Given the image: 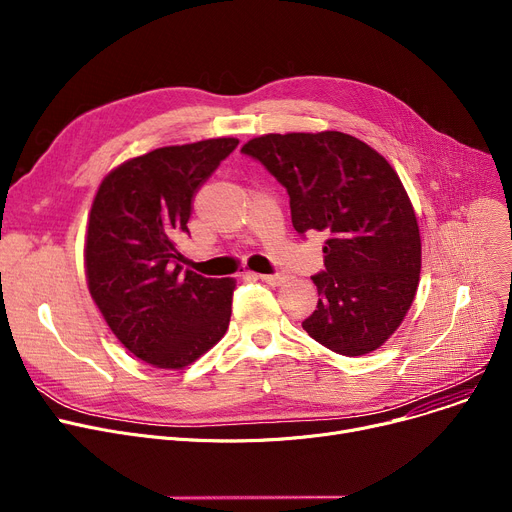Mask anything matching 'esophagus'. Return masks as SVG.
<instances>
[{"mask_svg":"<svg viewBox=\"0 0 512 512\" xmlns=\"http://www.w3.org/2000/svg\"><path fill=\"white\" fill-rule=\"evenodd\" d=\"M263 282H267V284H272V286H282L288 278L284 276V274H263V276H259Z\"/></svg>","mask_w":512,"mask_h":512,"instance_id":"34e87169","label":"esophagus"}]
</instances>
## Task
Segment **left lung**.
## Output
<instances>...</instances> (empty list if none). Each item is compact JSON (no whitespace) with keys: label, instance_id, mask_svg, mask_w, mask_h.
Returning a JSON list of instances; mask_svg holds the SVG:
<instances>
[{"label":"left lung","instance_id":"obj_1","mask_svg":"<svg viewBox=\"0 0 512 512\" xmlns=\"http://www.w3.org/2000/svg\"><path fill=\"white\" fill-rule=\"evenodd\" d=\"M240 151L286 188L294 230L326 234L305 332L344 357L375 351L405 319L421 272L419 226L398 174L336 130L265 134Z\"/></svg>","mask_w":512,"mask_h":512}]
</instances>
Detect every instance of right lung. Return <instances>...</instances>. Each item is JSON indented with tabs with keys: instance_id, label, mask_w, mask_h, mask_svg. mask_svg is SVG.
<instances>
[{
	"instance_id": "right-lung-1",
	"label": "right lung",
	"mask_w": 512,
	"mask_h": 512,
	"mask_svg": "<svg viewBox=\"0 0 512 512\" xmlns=\"http://www.w3.org/2000/svg\"><path fill=\"white\" fill-rule=\"evenodd\" d=\"M238 147L209 139L124 161L95 195L85 265L91 297L128 351L161 369L191 365L230 324L232 278L182 272L176 236L193 199Z\"/></svg>"
}]
</instances>
